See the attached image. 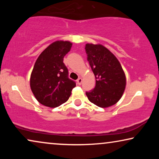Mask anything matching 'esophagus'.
I'll return each mask as SVG.
<instances>
[{"label":"esophagus","mask_w":159,"mask_h":159,"mask_svg":"<svg viewBox=\"0 0 159 159\" xmlns=\"http://www.w3.org/2000/svg\"><path fill=\"white\" fill-rule=\"evenodd\" d=\"M77 84H79V85H80V84H81L82 82V79L81 77H80L79 79L77 80Z\"/></svg>","instance_id":"obj_1"}]
</instances>
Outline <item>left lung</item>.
<instances>
[{"instance_id":"obj_1","label":"left lung","mask_w":159,"mask_h":159,"mask_svg":"<svg viewBox=\"0 0 159 159\" xmlns=\"http://www.w3.org/2000/svg\"><path fill=\"white\" fill-rule=\"evenodd\" d=\"M88 61L95 77V87L86 92L91 103L101 108L116 104L122 96L126 86V77L116 56L101 44L87 43Z\"/></svg>"}]
</instances>
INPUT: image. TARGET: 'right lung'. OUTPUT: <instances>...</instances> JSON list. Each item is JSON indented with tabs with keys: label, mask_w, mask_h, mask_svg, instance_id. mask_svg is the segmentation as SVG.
Wrapping results in <instances>:
<instances>
[{
	"label": "right lung",
	"mask_w": 159,
	"mask_h": 159,
	"mask_svg": "<svg viewBox=\"0 0 159 159\" xmlns=\"http://www.w3.org/2000/svg\"><path fill=\"white\" fill-rule=\"evenodd\" d=\"M72 43L58 40L48 46L37 59L30 77V88L39 103L55 108L65 103L76 86L68 77L63 62Z\"/></svg>",
	"instance_id": "obj_1"
}]
</instances>
